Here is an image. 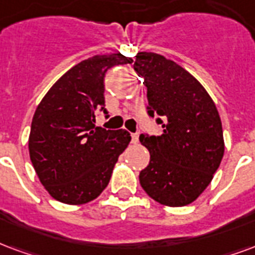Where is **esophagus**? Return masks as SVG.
Wrapping results in <instances>:
<instances>
[{
    "instance_id": "esophagus-1",
    "label": "esophagus",
    "mask_w": 255,
    "mask_h": 255,
    "mask_svg": "<svg viewBox=\"0 0 255 255\" xmlns=\"http://www.w3.org/2000/svg\"><path fill=\"white\" fill-rule=\"evenodd\" d=\"M131 137H132L133 144H136V143L139 142V133H132V135H131Z\"/></svg>"
}]
</instances>
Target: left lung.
Instances as JSON below:
<instances>
[{
    "instance_id": "left-lung-1",
    "label": "left lung",
    "mask_w": 255,
    "mask_h": 255,
    "mask_svg": "<svg viewBox=\"0 0 255 255\" xmlns=\"http://www.w3.org/2000/svg\"><path fill=\"white\" fill-rule=\"evenodd\" d=\"M133 67L146 82L148 115L163 119H158L162 135L139 136L150 152L139 182L159 204H190L211 184L223 158V128L216 105L189 71L163 55L139 52Z\"/></svg>"
}]
</instances>
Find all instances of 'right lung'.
Masks as SVG:
<instances>
[{
	"mask_svg": "<svg viewBox=\"0 0 255 255\" xmlns=\"http://www.w3.org/2000/svg\"><path fill=\"white\" fill-rule=\"evenodd\" d=\"M132 62L122 54L82 60L66 71L37 105L28 139L29 158L52 199L69 205L86 204L109 184L131 135L124 129L94 127L96 113H107L105 73Z\"/></svg>",
	"mask_w": 255,
	"mask_h": 255,
	"instance_id": "add662e5",
	"label": "right lung"
}]
</instances>
